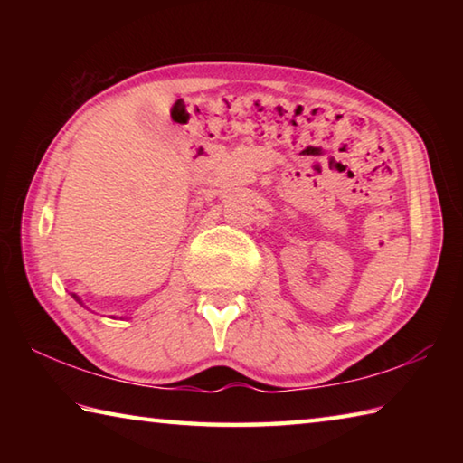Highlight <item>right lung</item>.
Masks as SVG:
<instances>
[{
  "label": "right lung",
  "instance_id": "add662e5",
  "mask_svg": "<svg viewBox=\"0 0 463 463\" xmlns=\"http://www.w3.org/2000/svg\"><path fill=\"white\" fill-rule=\"evenodd\" d=\"M75 298H77V296H75Z\"/></svg>",
  "mask_w": 463,
  "mask_h": 463
}]
</instances>
